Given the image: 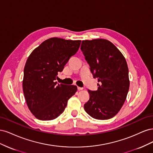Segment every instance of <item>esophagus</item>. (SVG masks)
I'll return each mask as SVG.
<instances>
[{
    "instance_id": "34e87169",
    "label": "esophagus",
    "mask_w": 153,
    "mask_h": 153,
    "mask_svg": "<svg viewBox=\"0 0 153 153\" xmlns=\"http://www.w3.org/2000/svg\"><path fill=\"white\" fill-rule=\"evenodd\" d=\"M77 88H78V91H81V90L84 89V88H83V87H78Z\"/></svg>"
}]
</instances>
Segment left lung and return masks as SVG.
<instances>
[{
    "label": "left lung",
    "mask_w": 153,
    "mask_h": 153,
    "mask_svg": "<svg viewBox=\"0 0 153 153\" xmlns=\"http://www.w3.org/2000/svg\"><path fill=\"white\" fill-rule=\"evenodd\" d=\"M81 50L94 78L100 82L96 91L88 90L90 98L84 104L85 112L96 119L112 118L122 108L129 91L126 59L112 43L105 39L83 40Z\"/></svg>",
    "instance_id": "1"
}]
</instances>
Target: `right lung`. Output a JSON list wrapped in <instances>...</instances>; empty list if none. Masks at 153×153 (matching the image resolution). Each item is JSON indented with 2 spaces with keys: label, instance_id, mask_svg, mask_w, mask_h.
Returning a JSON list of instances; mask_svg holds the SVG:
<instances>
[{
  "label": "right lung",
  "instance_id": "add662e5",
  "mask_svg": "<svg viewBox=\"0 0 153 153\" xmlns=\"http://www.w3.org/2000/svg\"><path fill=\"white\" fill-rule=\"evenodd\" d=\"M81 40L52 38L44 41L30 54L25 63L22 87L26 103L35 117L50 121L58 117L68 100L75 94L74 85H57L61 72L79 48Z\"/></svg>",
  "mask_w": 153,
  "mask_h": 153
}]
</instances>
